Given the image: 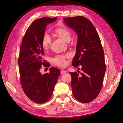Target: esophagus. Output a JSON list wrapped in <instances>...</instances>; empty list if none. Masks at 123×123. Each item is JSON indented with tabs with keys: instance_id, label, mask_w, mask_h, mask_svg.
I'll use <instances>...</instances> for the list:
<instances>
[{
	"instance_id": "obj_1",
	"label": "esophagus",
	"mask_w": 123,
	"mask_h": 123,
	"mask_svg": "<svg viewBox=\"0 0 123 123\" xmlns=\"http://www.w3.org/2000/svg\"><path fill=\"white\" fill-rule=\"evenodd\" d=\"M66 71H65V70H61V71H60V73H61V74L65 73H66Z\"/></svg>"
}]
</instances>
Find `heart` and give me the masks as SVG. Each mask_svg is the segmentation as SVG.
Returning <instances> with one entry per match:
<instances>
[{
  "label": "heart",
  "instance_id": "heart-1",
  "mask_svg": "<svg viewBox=\"0 0 123 123\" xmlns=\"http://www.w3.org/2000/svg\"><path fill=\"white\" fill-rule=\"evenodd\" d=\"M54 33L67 42H69L71 39V31L65 26L57 27L54 29ZM51 42L50 36L47 33L44 34L42 37L41 43L42 47L44 50H47L50 47ZM70 57L71 54L70 53L58 55L52 59V62L56 66L64 67L66 65V59L70 58Z\"/></svg>",
  "mask_w": 123,
  "mask_h": 123
}]
</instances>
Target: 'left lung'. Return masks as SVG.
Masks as SVG:
<instances>
[{"mask_svg": "<svg viewBox=\"0 0 123 123\" xmlns=\"http://www.w3.org/2000/svg\"><path fill=\"white\" fill-rule=\"evenodd\" d=\"M63 19L78 35L72 65L75 68L81 65L83 72L81 75L79 71L70 72L73 94L79 102L88 103L98 96L103 85L106 69L104 50L95 27L88 19L79 16Z\"/></svg>", "mask_w": 123, "mask_h": 123, "instance_id": "obj_1", "label": "left lung"}]
</instances>
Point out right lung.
<instances>
[{"instance_id":"right-lung-1","label":"right lung","mask_w":123,"mask_h":123,"mask_svg":"<svg viewBox=\"0 0 123 123\" xmlns=\"http://www.w3.org/2000/svg\"><path fill=\"white\" fill-rule=\"evenodd\" d=\"M56 19L43 17L34 21L26 31L20 48L18 63L21 85L28 98L38 104H43L50 99L60 74V70L54 67L50 68V72L43 75L40 71L42 65L50 66L43 58L42 37L46 25Z\"/></svg>"}]
</instances>
